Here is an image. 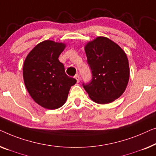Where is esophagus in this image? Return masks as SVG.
<instances>
[{
  "label": "esophagus",
  "instance_id": "34e87169",
  "mask_svg": "<svg viewBox=\"0 0 156 156\" xmlns=\"http://www.w3.org/2000/svg\"><path fill=\"white\" fill-rule=\"evenodd\" d=\"M74 78L76 79V80H77L78 83L80 82V76H79L78 74H76V76H74Z\"/></svg>",
  "mask_w": 156,
  "mask_h": 156
}]
</instances>
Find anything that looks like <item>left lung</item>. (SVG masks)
Instances as JSON below:
<instances>
[{"label": "left lung", "mask_w": 156, "mask_h": 156, "mask_svg": "<svg viewBox=\"0 0 156 156\" xmlns=\"http://www.w3.org/2000/svg\"><path fill=\"white\" fill-rule=\"evenodd\" d=\"M85 51L92 79L83 85L90 99L98 104H107L119 98L129 79V61L125 52L104 37L87 43Z\"/></svg>", "instance_id": "left-lung-1"}]
</instances>
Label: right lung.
<instances>
[{
	"label": "right lung",
	"instance_id": "obj_1",
	"mask_svg": "<svg viewBox=\"0 0 156 156\" xmlns=\"http://www.w3.org/2000/svg\"><path fill=\"white\" fill-rule=\"evenodd\" d=\"M63 43L46 40L39 43L26 57L23 78L30 96L40 106L56 109L66 102L70 88L76 80L65 73L58 56L65 49Z\"/></svg>",
	"mask_w": 156,
	"mask_h": 156
}]
</instances>
